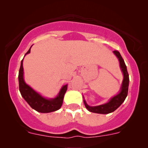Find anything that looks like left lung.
<instances>
[{
	"mask_svg": "<svg viewBox=\"0 0 148 148\" xmlns=\"http://www.w3.org/2000/svg\"><path fill=\"white\" fill-rule=\"evenodd\" d=\"M113 53L114 55L116 56L119 61V64H120V69L121 70V72L123 75V79L122 82V84H121L120 90L119 92L112 98H111L110 100H108V102L105 103V104L98 105V106H91L87 104L86 101L84 100V103L85 104L86 108L90 111V112L98 113V114H109L114 112L116 110L121 104L124 102L125 98L127 96V94H128V89H129V74L127 72V66L125 63L124 60L123 59L122 56H121L120 52L114 50L113 51Z\"/></svg>",
	"mask_w": 148,
	"mask_h": 148,
	"instance_id": "obj_1",
	"label": "left lung"
}]
</instances>
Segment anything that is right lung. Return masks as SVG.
Here are the masks:
<instances>
[{
    "label": "right lung",
    "mask_w": 148,
    "mask_h": 148,
    "mask_svg": "<svg viewBox=\"0 0 148 148\" xmlns=\"http://www.w3.org/2000/svg\"><path fill=\"white\" fill-rule=\"evenodd\" d=\"M32 46L27 52V53L25 54V56L26 54L30 53ZM23 58L21 60L19 71V76H18L19 91L22 97L32 108L38 112L48 113L59 110L60 107L62 106L64 94L67 90V84L62 86L58 95L55 98H46L45 97L42 96L41 94H40L33 88H32L29 85L26 84L24 80L23 67Z\"/></svg>",
    "instance_id": "right-lung-1"
}]
</instances>
